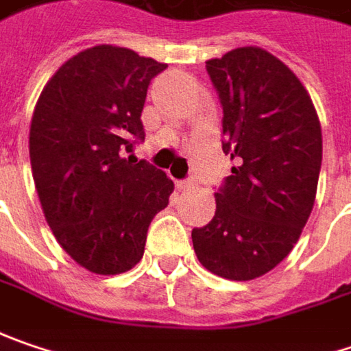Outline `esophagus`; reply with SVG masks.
I'll list each match as a JSON object with an SVG mask.
<instances>
[{
	"label": "esophagus",
	"instance_id": "esophagus-1",
	"mask_svg": "<svg viewBox=\"0 0 351 351\" xmlns=\"http://www.w3.org/2000/svg\"><path fill=\"white\" fill-rule=\"evenodd\" d=\"M176 187H178L180 191H187V189H191V187H193V182H191V180H185V182H178V184H176Z\"/></svg>",
	"mask_w": 351,
	"mask_h": 351
}]
</instances>
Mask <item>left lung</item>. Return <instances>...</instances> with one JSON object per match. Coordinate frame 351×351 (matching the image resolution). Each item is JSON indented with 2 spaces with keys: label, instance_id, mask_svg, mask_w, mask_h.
Here are the masks:
<instances>
[{
  "label": "left lung",
  "instance_id": "left-lung-1",
  "mask_svg": "<svg viewBox=\"0 0 351 351\" xmlns=\"http://www.w3.org/2000/svg\"><path fill=\"white\" fill-rule=\"evenodd\" d=\"M223 106V152L237 160L215 193V215L193 229L209 272L253 280L294 249L312 213L322 164V128L304 84L261 47L207 61Z\"/></svg>",
  "mask_w": 351,
  "mask_h": 351
}]
</instances>
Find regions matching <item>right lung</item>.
<instances>
[{
	"mask_svg": "<svg viewBox=\"0 0 351 351\" xmlns=\"http://www.w3.org/2000/svg\"><path fill=\"white\" fill-rule=\"evenodd\" d=\"M166 62L116 45L84 49L59 66L35 104L29 158L45 219L64 253L95 274H120L144 254L173 182L132 152L144 138L149 80Z\"/></svg>",
	"mask_w": 351,
	"mask_h": 351,
	"instance_id": "obj_1",
	"label": "right lung"
}]
</instances>
